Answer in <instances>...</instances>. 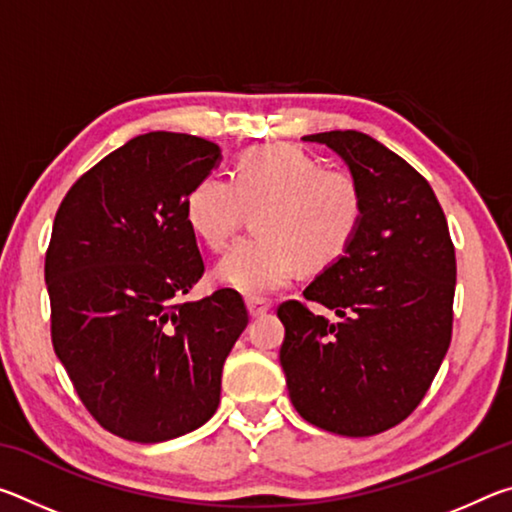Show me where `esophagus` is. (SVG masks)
<instances>
[{
    "label": "esophagus",
    "mask_w": 512,
    "mask_h": 512,
    "mask_svg": "<svg viewBox=\"0 0 512 512\" xmlns=\"http://www.w3.org/2000/svg\"><path fill=\"white\" fill-rule=\"evenodd\" d=\"M246 307H248V314L253 318L262 316L268 309H271V305H268V302L262 298H246Z\"/></svg>",
    "instance_id": "1"
}]
</instances>
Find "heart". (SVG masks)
Returning a JSON list of instances; mask_svg holds the SVG:
<instances>
[{"instance_id": "1", "label": "heart", "mask_w": 512, "mask_h": 512, "mask_svg": "<svg viewBox=\"0 0 512 512\" xmlns=\"http://www.w3.org/2000/svg\"><path fill=\"white\" fill-rule=\"evenodd\" d=\"M248 212L259 235L239 241L216 280L250 298L282 289L298 266L334 264L352 246L363 216L361 187L348 171L323 169L298 146L268 144L241 153L235 176L210 173L189 189V230L212 250L230 244Z\"/></svg>"}]
</instances>
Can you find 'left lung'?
Instances as JSON below:
<instances>
[{"label": "left lung", "mask_w": 512, "mask_h": 512, "mask_svg": "<svg viewBox=\"0 0 512 512\" xmlns=\"http://www.w3.org/2000/svg\"><path fill=\"white\" fill-rule=\"evenodd\" d=\"M348 162L363 196L352 246L277 307L280 363L291 402L316 427L363 438L418 409L443 363L454 323L456 255L431 185L359 131L302 137ZM307 301L337 311L334 324Z\"/></svg>", "instance_id": "left-lung-1"}]
</instances>
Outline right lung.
<instances>
[{"label": "right lung", "instance_id": "obj_1", "mask_svg": "<svg viewBox=\"0 0 512 512\" xmlns=\"http://www.w3.org/2000/svg\"><path fill=\"white\" fill-rule=\"evenodd\" d=\"M219 158L196 135H137L85 171L56 212L51 343L92 418L133 443L212 418L225 357L248 325L235 289L183 300L205 273L185 201Z\"/></svg>", "mask_w": 512, "mask_h": 512}]
</instances>
